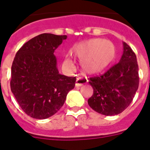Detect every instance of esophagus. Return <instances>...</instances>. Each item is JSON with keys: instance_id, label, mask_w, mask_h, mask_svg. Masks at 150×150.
Listing matches in <instances>:
<instances>
[{"instance_id": "34e87169", "label": "esophagus", "mask_w": 150, "mask_h": 150, "mask_svg": "<svg viewBox=\"0 0 150 150\" xmlns=\"http://www.w3.org/2000/svg\"><path fill=\"white\" fill-rule=\"evenodd\" d=\"M88 81L87 79L86 78H82V77H78L77 79H76V82H75V86L77 87H80L84 84H86Z\"/></svg>"}]
</instances>
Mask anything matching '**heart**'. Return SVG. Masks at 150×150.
Segmentation results:
<instances>
[{"mask_svg":"<svg viewBox=\"0 0 150 150\" xmlns=\"http://www.w3.org/2000/svg\"><path fill=\"white\" fill-rule=\"evenodd\" d=\"M72 53L81 59V65L85 71L96 74L103 71L113 61L115 56V47L108 40L93 38L77 44L72 47ZM71 62L70 58L64 61Z\"/></svg>","mask_w":150,"mask_h":150,"instance_id":"heart-1","label":"heart"}]
</instances>
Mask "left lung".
Listing matches in <instances>:
<instances>
[{"mask_svg":"<svg viewBox=\"0 0 150 150\" xmlns=\"http://www.w3.org/2000/svg\"><path fill=\"white\" fill-rule=\"evenodd\" d=\"M139 81L136 54L123 42V54L119 62L103 75L88 79V83L93 88V95L88 100V105L103 115H118L132 103Z\"/></svg>","mask_w":150,"mask_h":150,"instance_id":"obj_1","label":"left lung"}]
</instances>
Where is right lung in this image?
Masks as SVG:
<instances>
[{
  "instance_id": "obj_1",
  "label": "right lung",
  "mask_w": 150,
  "mask_h": 150,
  "mask_svg": "<svg viewBox=\"0 0 150 150\" xmlns=\"http://www.w3.org/2000/svg\"><path fill=\"white\" fill-rule=\"evenodd\" d=\"M66 38V35L41 34L24 43L14 57L11 89L21 108L34 119L54 115L75 87L76 78L59 74L54 54Z\"/></svg>"
}]
</instances>
